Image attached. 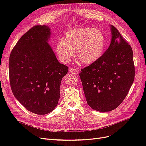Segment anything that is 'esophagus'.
I'll use <instances>...</instances> for the list:
<instances>
[{
  "instance_id": "1",
  "label": "esophagus",
  "mask_w": 146,
  "mask_h": 146,
  "mask_svg": "<svg viewBox=\"0 0 146 146\" xmlns=\"http://www.w3.org/2000/svg\"><path fill=\"white\" fill-rule=\"evenodd\" d=\"M70 72L71 73V74H77L78 73V72L77 71V70L74 69L73 68H70Z\"/></svg>"
}]
</instances>
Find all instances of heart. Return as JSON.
<instances>
[{
    "mask_svg": "<svg viewBox=\"0 0 146 146\" xmlns=\"http://www.w3.org/2000/svg\"><path fill=\"white\" fill-rule=\"evenodd\" d=\"M105 46V37L101 31L81 27L68 31L63 41L57 42L55 49L61 62L68 63L76 51L77 58L83 64L90 65L101 58Z\"/></svg>",
    "mask_w": 146,
    "mask_h": 146,
    "instance_id": "heart-1",
    "label": "heart"
}]
</instances>
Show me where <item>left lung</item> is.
<instances>
[{
  "label": "left lung",
  "mask_w": 146,
  "mask_h": 146,
  "mask_svg": "<svg viewBox=\"0 0 146 146\" xmlns=\"http://www.w3.org/2000/svg\"><path fill=\"white\" fill-rule=\"evenodd\" d=\"M110 28L111 40L108 49L79 74L87 104L100 112L116 108L125 98L135 78L132 48L114 26Z\"/></svg>",
  "instance_id": "1"
}]
</instances>
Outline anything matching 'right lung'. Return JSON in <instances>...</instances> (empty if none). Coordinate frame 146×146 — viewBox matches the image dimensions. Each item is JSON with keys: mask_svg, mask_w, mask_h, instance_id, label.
Wrapping results in <instances>:
<instances>
[{"mask_svg": "<svg viewBox=\"0 0 146 146\" xmlns=\"http://www.w3.org/2000/svg\"><path fill=\"white\" fill-rule=\"evenodd\" d=\"M48 25H36L22 36L9 59V77L16 99L36 114L52 112L58 105L60 85L68 72L48 44Z\"/></svg>", "mask_w": 146, "mask_h": 146, "instance_id": "right-lung-1", "label": "right lung"}]
</instances>
